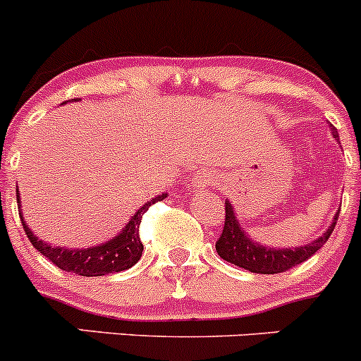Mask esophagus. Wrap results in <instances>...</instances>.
Here are the masks:
<instances>
[{"label": "esophagus", "instance_id": "34e87169", "mask_svg": "<svg viewBox=\"0 0 361 361\" xmlns=\"http://www.w3.org/2000/svg\"><path fill=\"white\" fill-rule=\"evenodd\" d=\"M212 182H214V176L210 172H198L192 176V188L198 189V191L207 189Z\"/></svg>", "mask_w": 361, "mask_h": 361}]
</instances>
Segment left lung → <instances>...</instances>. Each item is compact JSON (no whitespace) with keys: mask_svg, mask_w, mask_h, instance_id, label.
Listing matches in <instances>:
<instances>
[{"mask_svg":"<svg viewBox=\"0 0 361 361\" xmlns=\"http://www.w3.org/2000/svg\"><path fill=\"white\" fill-rule=\"evenodd\" d=\"M334 139L339 140V133L336 128H330ZM337 210L334 214V221L329 228L325 229L322 236L311 243L300 245V247L293 248H276V247H266V245L257 243L252 240L250 235L241 228L240 221L236 217V210L229 200H226V221L222 235L215 243V250L221 255L224 261L235 264L238 267L250 271V273L259 274H274V273H283V271L290 269V267L297 266V264L307 261L313 254H317L319 248L329 241L330 235H332L334 228H336L337 217H339Z\"/></svg>","mask_w":361,"mask_h":361,"instance_id":"8db88e82","label":"left lung"}]
</instances>
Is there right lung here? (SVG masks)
Here are the masks:
<instances>
[{"label":"right lung","mask_w":361,"mask_h":361,"mask_svg":"<svg viewBox=\"0 0 361 361\" xmlns=\"http://www.w3.org/2000/svg\"><path fill=\"white\" fill-rule=\"evenodd\" d=\"M165 198L166 192H163V195L154 196L153 200L144 203V205L128 219L125 228H121V231L118 233L116 236L111 238V240L88 248H66L51 247L50 243L38 240V236H35V233H32L31 229H29V226L25 224V219L22 217L20 192H18L17 189L18 214H20L22 226H24V231L25 235H27L29 241L32 243V247H35L39 254L44 255L48 261L54 262L57 267L69 271V273L80 274V276H104V274L120 273V271H125L128 269V267L135 266L144 250L139 238V226L140 221H142L144 212H147V208L153 205V203L161 202V200Z\"/></svg>","instance_id":"add662e5"}]
</instances>
